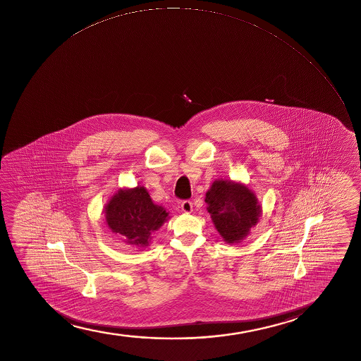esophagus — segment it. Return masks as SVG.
Masks as SVG:
<instances>
[{
    "label": "esophagus",
    "mask_w": 361,
    "mask_h": 361,
    "mask_svg": "<svg viewBox=\"0 0 361 361\" xmlns=\"http://www.w3.org/2000/svg\"><path fill=\"white\" fill-rule=\"evenodd\" d=\"M180 208H182V212H184V213H191L192 212V203H191V201H183Z\"/></svg>",
    "instance_id": "1"
}]
</instances>
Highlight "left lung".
<instances>
[{
    "label": "left lung",
    "mask_w": 361,
    "mask_h": 361,
    "mask_svg": "<svg viewBox=\"0 0 361 361\" xmlns=\"http://www.w3.org/2000/svg\"><path fill=\"white\" fill-rule=\"evenodd\" d=\"M204 202L220 237L228 245H238L259 223L262 204L245 184L231 179H216L206 192Z\"/></svg>",
    "instance_id": "obj_1"
}]
</instances>
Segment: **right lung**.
<instances>
[{
    "instance_id": "right-lung-1",
    "label": "right lung",
    "mask_w": 361,
    "mask_h": 361,
    "mask_svg": "<svg viewBox=\"0 0 361 361\" xmlns=\"http://www.w3.org/2000/svg\"><path fill=\"white\" fill-rule=\"evenodd\" d=\"M104 213L108 228L137 249L149 247L154 232L170 219V213L154 203L143 185L118 189L106 203Z\"/></svg>"
}]
</instances>
